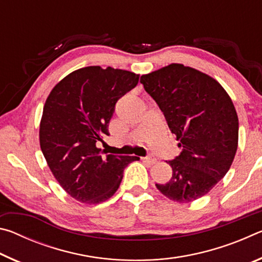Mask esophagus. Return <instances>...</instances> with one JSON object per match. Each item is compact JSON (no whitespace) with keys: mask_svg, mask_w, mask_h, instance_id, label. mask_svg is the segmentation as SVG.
Returning <instances> with one entry per match:
<instances>
[{"mask_svg":"<svg viewBox=\"0 0 262 262\" xmlns=\"http://www.w3.org/2000/svg\"><path fill=\"white\" fill-rule=\"evenodd\" d=\"M142 159H143V161H145V162L150 163V164H155V163L157 162V159L155 158V157H152V156H147V157H143Z\"/></svg>","mask_w":262,"mask_h":262,"instance_id":"obj_1","label":"esophagus"}]
</instances>
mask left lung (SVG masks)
<instances>
[{
    "instance_id": "8db88e82",
    "label": "left lung",
    "mask_w": 262,
    "mask_h": 262,
    "mask_svg": "<svg viewBox=\"0 0 262 262\" xmlns=\"http://www.w3.org/2000/svg\"><path fill=\"white\" fill-rule=\"evenodd\" d=\"M181 152L172 161V178L156 184L172 201L186 203L206 195L227 174L238 147V117L221 84L199 70L172 63L142 75Z\"/></svg>"
}]
</instances>
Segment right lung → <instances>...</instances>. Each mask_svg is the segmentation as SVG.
Returning a JSON list of instances; mask_svg holds the SVG:
<instances>
[{"mask_svg":"<svg viewBox=\"0 0 262 262\" xmlns=\"http://www.w3.org/2000/svg\"><path fill=\"white\" fill-rule=\"evenodd\" d=\"M139 75L98 66L70 73L53 88L43 106L40 148L66 192L89 205L101 203L120 186L135 156L106 155L96 147L108 136L115 104L139 83Z\"/></svg>","mask_w":262,"mask_h":262,"instance_id":"obj_1","label":"right lung"}]
</instances>
